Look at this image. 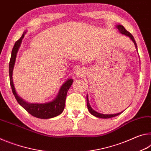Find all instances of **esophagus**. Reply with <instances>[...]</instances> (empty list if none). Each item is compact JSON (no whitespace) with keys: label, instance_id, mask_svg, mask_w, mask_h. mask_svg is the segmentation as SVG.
<instances>
[{"label":"esophagus","instance_id":"34e87169","mask_svg":"<svg viewBox=\"0 0 151 151\" xmlns=\"http://www.w3.org/2000/svg\"><path fill=\"white\" fill-rule=\"evenodd\" d=\"M81 71H80V70H78L77 71V74H78V75H79V74H81Z\"/></svg>","mask_w":151,"mask_h":151}]
</instances>
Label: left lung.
<instances>
[{"mask_svg": "<svg viewBox=\"0 0 151 151\" xmlns=\"http://www.w3.org/2000/svg\"><path fill=\"white\" fill-rule=\"evenodd\" d=\"M116 27H117V29H119V32H121V34H123L124 35L127 36V37H130V39H131L132 40V41L134 42V45H135V47L137 48V43H136V42H135V40L134 39L133 36H132L129 31H127V30L124 29V27L122 26V25H117ZM86 103H87V107H88V111L90 112V113L93 114V115L94 116L99 117V118H101V119L112 118V117H114V116H116L119 115L120 114H121L122 112H119V113H116V114H104L99 113V112H97L95 111H94V110L91 108V106L90 104H89V102H88V96H86Z\"/></svg>", "mask_w": 151, "mask_h": 151, "instance_id": "8db88e82", "label": "left lung"}]
</instances>
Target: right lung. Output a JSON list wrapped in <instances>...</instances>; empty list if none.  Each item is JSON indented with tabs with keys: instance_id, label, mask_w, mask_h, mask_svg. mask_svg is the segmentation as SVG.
I'll return each mask as SVG.
<instances>
[{
	"instance_id": "1",
	"label": "right lung",
	"mask_w": 151,
	"mask_h": 151,
	"mask_svg": "<svg viewBox=\"0 0 151 151\" xmlns=\"http://www.w3.org/2000/svg\"><path fill=\"white\" fill-rule=\"evenodd\" d=\"M24 34L25 32L22 34V37L14 43L11 52V60H10L9 63V76L10 83H11L12 93H13L15 99H17L20 105L23 107L29 114L33 116L42 119L53 118V117L57 116L62 113L64 109H65L66 94H67L68 89L72 85L73 81V79H68L67 81L65 82V84L61 86L59 93L58 94V96L56 97L55 100L47 103H29L24 101L22 98H20L19 96H18L16 91H15L13 81H12V70H13L17 53L18 50H19L20 43L22 42V40L24 38Z\"/></svg>"
}]
</instances>
